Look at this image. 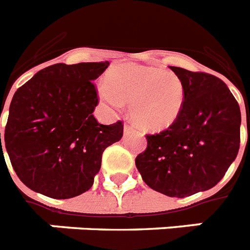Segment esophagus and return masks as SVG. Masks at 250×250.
Wrapping results in <instances>:
<instances>
[{
  "label": "esophagus",
  "instance_id": "esophagus-1",
  "mask_svg": "<svg viewBox=\"0 0 250 250\" xmlns=\"http://www.w3.org/2000/svg\"><path fill=\"white\" fill-rule=\"evenodd\" d=\"M131 132H133V127L129 125H125V135H128Z\"/></svg>",
  "mask_w": 250,
  "mask_h": 250
}]
</instances>
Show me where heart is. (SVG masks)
I'll return each mask as SVG.
<instances>
[{
    "label": "heart",
    "instance_id": "obj_1",
    "mask_svg": "<svg viewBox=\"0 0 250 250\" xmlns=\"http://www.w3.org/2000/svg\"><path fill=\"white\" fill-rule=\"evenodd\" d=\"M105 104L119 110L129 103V117L146 131L171 127L184 110L186 91L173 72L125 62L109 70L106 82L99 87Z\"/></svg>",
    "mask_w": 250,
    "mask_h": 250
}]
</instances>
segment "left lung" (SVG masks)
<instances>
[{"mask_svg": "<svg viewBox=\"0 0 250 250\" xmlns=\"http://www.w3.org/2000/svg\"><path fill=\"white\" fill-rule=\"evenodd\" d=\"M186 99L177 121L147 135L136 167L149 188L172 198L209 190L222 180L240 147V107L222 79L169 66Z\"/></svg>", "mask_w": 250, "mask_h": 250, "instance_id": "left-lung-1", "label": "left lung"}]
</instances>
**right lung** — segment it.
I'll return each instance as SVG.
<instances>
[{"instance_id":"add662e5","label":"right lung","mask_w":250,"mask_h":250,"mask_svg":"<svg viewBox=\"0 0 250 250\" xmlns=\"http://www.w3.org/2000/svg\"><path fill=\"white\" fill-rule=\"evenodd\" d=\"M107 66L109 62H59L14 93L0 147L26 188L54 199L90 190L104 150L123 136L121 121L100 125L92 114L99 101L92 82Z\"/></svg>"}]
</instances>
